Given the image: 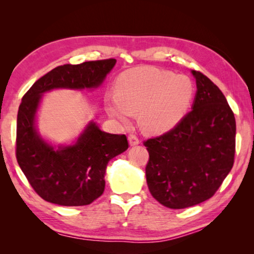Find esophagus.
I'll return each mask as SVG.
<instances>
[{"label": "esophagus", "mask_w": 254, "mask_h": 254, "mask_svg": "<svg viewBox=\"0 0 254 254\" xmlns=\"http://www.w3.org/2000/svg\"><path fill=\"white\" fill-rule=\"evenodd\" d=\"M128 143H130L131 147H133V145L139 144V143H140L139 137H137V136L134 135V134H130V135H128Z\"/></svg>", "instance_id": "34e87169"}]
</instances>
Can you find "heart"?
I'll return each mask as SVG.
<instances>
[{"label": "heart", "mask_w": 254, "mask_h": 254, "mask_svg": "<svg viewBox=\"0 0 254 254\" xmlns=\"http://www.w3.org/2000/svg\"><path fill=\"white\" fill-rule=\"evenodd\" d=\"M194 84L188 76L154 67H137L122 72L117 80V95L106 97L110 117L127 123L139 112L145 132L160 134L182 121L194 97Z\"/></svg>", "instance_id": "1"}]
</instances>
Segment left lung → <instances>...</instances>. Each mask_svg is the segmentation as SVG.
Here are the masks:
<instances>
[{"mask_svg":"<svg viewBox=\"0 0 254 254\" xmlns=\"http://www.w3.org/2000/svg\"><path fill=\"white\" fill-rule=\"evenodd\" d=\"M191 72L197 86L192 110L170 131L143 142L149 152V190L161 205L174 209L209 199L234 163L233 111L208 77Z\"/></svg>","mask_w":254,"mask_h":254,"instance_id":"8db88e82","label":"left lung"}]
</instances>
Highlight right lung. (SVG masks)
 <instances>
[{
	"instance_id": "right-lung-1",
	"label": "right lung",
	"mask_w": 254,
	"mask_h": 254,
	"mask_svg": "<svg viewBox=\"0 0 254 254\" xmlns=\"http://www.w3.org/2000/svg\"><path fill=\"white\" fill-rule=\"evenodd\" d=\"M117 60L104 59L54 68L24 94L16 120V160L29 184L42 199L62 206L89 205L105 188V170L112 158L128 148L124 134H111L88 123L76 143H47L34 121L42 94L55 88H96Z\"/></svg>"
}]
</instances>
